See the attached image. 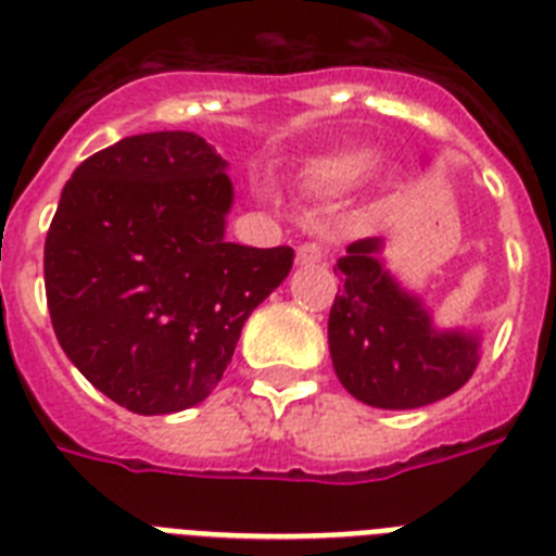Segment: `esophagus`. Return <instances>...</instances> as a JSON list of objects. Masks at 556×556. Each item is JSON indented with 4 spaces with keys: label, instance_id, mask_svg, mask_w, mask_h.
Wrapping results in <instances>:
<instances>
[{
    "label": "esophagus",
    "instance_id": "1",
    "mask_svg": "<svg viewBox=\"0 0 556 556\" xmlns=\"http://www.w3.org/2000/svg\"><path fill=\"white\" fill-rule=\"evenodd\" d=\"M325 260V249H321L319 242H305L296 249V265H316Z\"/></svg>",
    "mask_w": 556,
    "mask_h": 556
}]
</instances>
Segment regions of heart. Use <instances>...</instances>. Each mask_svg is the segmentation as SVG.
<instances>
[{"instance_id":"b5f03b06","label":"heart","mask_w":556,"mask_h":556,"mask_svg":"<svg viewBox=\"0 0 556 556\" xmlns=\"http://www.w3.org/2000/svg\"><path fill=\"white\" fill-rule=\"evenodd\" d=\"M370 166L372 152H367V149H342V152H330V155L307 161L305 169H302V180L307 186H314V189L342 191L356 186Z\"/></svg>"}]
</instances>
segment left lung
<instances>
[{"mask_svg": "<svg viewBox=\"0 0 556 556\" xmlns=\"http://www.w3.org/2000/svg\"><path fill=\"white\" fill-rule=\"evenodd\" d=\"M384 240L348 245L336 263L344 279L328 319L333 370L353 399L379 409H415L472 379L478 330L438 328L415 291L384 265Z\"/></svg>", "mask_w": 556, "mask_h": 556, "instance_id": "obj_1", "label": "left lung"}]
</instances>
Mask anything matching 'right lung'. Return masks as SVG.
<instances>
[{"label":"right lung","mask_w":556,"mask_h":556,"mask_svg":"<svg viewBox=\"0 0 556 556\" xmlns=\"http://www.w3.org/2000/svg\"><path fill=\"white\" fill-rule=\"evenodd\" d=\"M228 163L194 132H147L73 172L45 242L55 339L129 413L206 399L293 249L226 242Z\"/></svg>","instance_id":"add662e5"}]
</instances>
